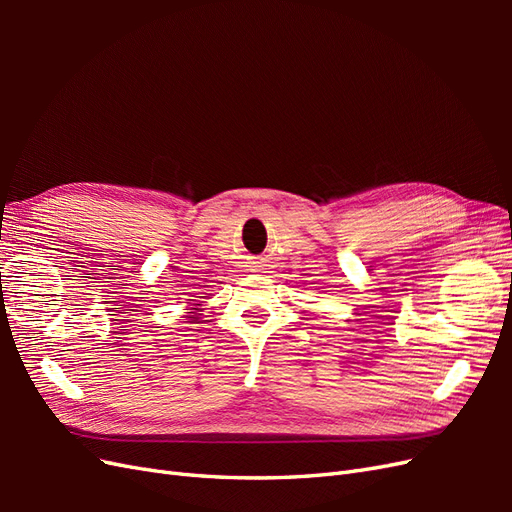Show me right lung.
<instances>
[{"mask_svg": "<svg viewBox=\"0 0 512 512\" xmlns=\"http://www.w3.org/2000/svg\"><path fill=\"white\" fill-rule=\"evenodd\" d=\"M200 303H194L192 305V312H188V316H185V318H188V322L190 324H196V322H200Z\"/></svg>", "mask_w": 512, "mask_h": 512, "instance_id": "1", "label": "right lung"}]
</instances>
